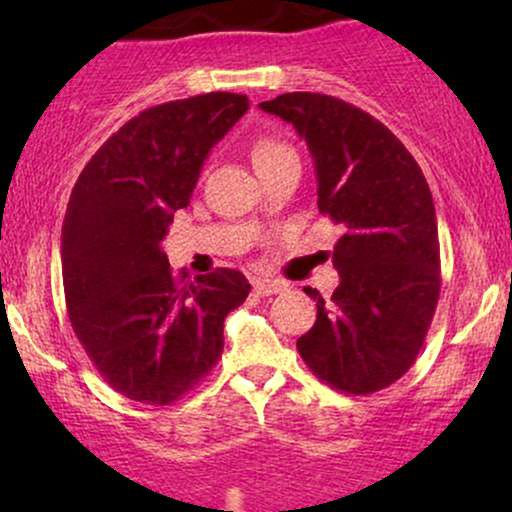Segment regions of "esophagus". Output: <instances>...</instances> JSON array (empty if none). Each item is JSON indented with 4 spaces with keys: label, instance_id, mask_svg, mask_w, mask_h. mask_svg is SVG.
Returning a JSON list of instances; mask_svg holds the SVG:
<instances>
[{
    "label": "esophagus",
    "instance_id": "obj_1",
    "mask_svg": "<svg viewBox=\"0 0 512 512\" xmlns=\"http://www.w3.org/2000/svg\"><path fill=\"white\" fill-rule=\"evenodd\" d=\"M284 289H286L284 281H276V279H255V281H252V291H255L257 296H274V293H279Z\"/></svg>",
    "mask_w": 512,
    "mask_h": 512
}]
</instances>
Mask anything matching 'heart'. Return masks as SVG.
Masks as SVG:
<instances>
[{
  "mask_svg": "<svg viewBox=\"0 0 512 512\" xmlns=\"http://www.w3.org/2000/svg\"><path fill=\"white\" fill-rule=\"evenodd\" d=\"M250 156H252V163H255V168H260L264 163H272L281 156H296V154H293L289 144L279 142V139L260 137L255 144H252Z\"/></svg>",
  "mask_w": 512,
  "mask_h": 512,
  "instance_id": "1",
  "label": "heart"
}]
</instances>
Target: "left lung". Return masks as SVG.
<instances>
[{"instance_id":"8db88e82","label":"left lung","mask_w":512,"mask_h":512,"mask_svg":"<svg viewBox=\"0 0 512 512\" xmlns=\"http://www.w3.org/2000/svg\"><path fill=\"white\" fill-rule=\"evenodd\" d=\"M291 122L317 173V209L344 236L332 252L339 286L317 301L298 354L322 383L370 395L411 368L440 296L436 207L419 163L395 134L356 105L325 93H281L260 103Z\"/></svg>"}]
</instances>
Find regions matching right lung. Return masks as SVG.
I'll use <instances>...</instances> for the list:
<instances>
[{
	"mask_svg": "<svg viewBox=\"0 0 512 512\" xmlns=\"http://www.w3.org/2000/svg\"><path fill=\"white\" fill-rule=\"evenodd\" d=\"M248 105V96L216 91L144 110L93 154L69 197V322L105 383L134 402L163 407L207 378L223 351V320L250 293L236 269L187 281L161 248L211 146Z\"/></svg>",
	"mask_w": 512,
	"mask_h": 512,
	"instance_id": "obj_1",
	"label": "right lung"
}]
</instances>
